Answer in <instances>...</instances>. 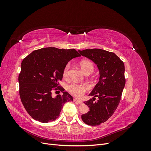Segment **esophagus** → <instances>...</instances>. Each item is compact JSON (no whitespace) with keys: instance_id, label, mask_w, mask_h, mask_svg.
I'll return each mask as SVG.
<instances>
[{"instance_id":"34e87169","label":"esophagus","mask_w":151,"mask_h":151,"mask_svg":"<svg viewBox=\"0 0 151 151\" xmlns=\"http://www.w3.org/2000/svg\"><path fill=\"white\" fill-rule=\"evenodd\" d=\"M74 101H75V102H77V103H79V104H82L83 103V101H80V100H79V99H77V98H74Z\"/></svg>"}]
</instances>
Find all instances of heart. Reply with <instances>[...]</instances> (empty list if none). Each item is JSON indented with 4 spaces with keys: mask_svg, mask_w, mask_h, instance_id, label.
Here are the masks:
<instances>
[{
    "mask_svg": "<svg viewBox=\"0 0 151 151\" xmlns=\"http://www.w3.org/2000/svg\"><path fill=\"white\" fill-rule=\"evenodd\" d=\"M80 66L84 73L87 72L89 70H93V65L89 60H83L80 63ZM70 65L69 63H67L63 69V77L67 79L68 77V72H69ZM89 89V86L86 84H77V83H72L68 86V90L69 92L76 97L80 98L84 94L86 91Z\"/></svg>",
    "mask_w": 151,
    "mask_h": 151,
    "instance_id": "1",
    "label": "heart"
}]
</instances>
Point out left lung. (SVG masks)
<instances>
[{"instance_id": "obj_1", "label": "left lung", "mask_w": 151, "mask_h": 151, "mask_svg": "<svg viewBox=\"0 0 151 151\" xmlns=\"http://www.w3.org/2000/svg\"><path fill=\"white\" fill-rule=\"evenodd\" d=\"M79 52L97 65L100 75L99 82L89 94L94 98L84 102L89 111L81 118L87 125H99L113 115L120 103L125 84L124 63L114 53L102 49H86ZM96 97L99 100L94 102Z\"/></svg>"}]
</instances>
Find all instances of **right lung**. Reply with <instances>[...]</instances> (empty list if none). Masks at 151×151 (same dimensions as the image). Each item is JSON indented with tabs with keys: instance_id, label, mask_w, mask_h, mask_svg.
<instances>
[{
	"instance_id": "right-lung-1",
	"label": "right lung",
	"mask_w": 151,
	"mask_h": 151,
	"mask_svg": "<svg viewBox=\"0 0 151 151\" xmlns=\"http://www.w3.org/2000/svg\"><path fill=\"white\" fill-rule=\"evenodd\" d=\"M80 56L75 49L48 47L35 50L23 59L18 77L19 95L26 111L34 120L42 123L55 120L63 104L73 101L59 81L68 61ZM53 90L63 94L53 98Z\"/></svg>"
}]
</instances>
